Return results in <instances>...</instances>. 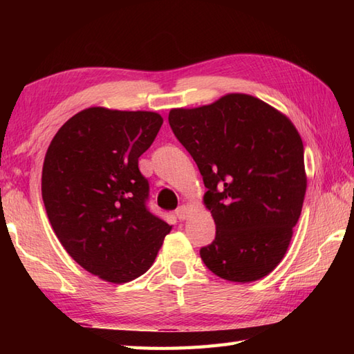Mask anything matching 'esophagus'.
Masks as SVG:
<instances>
[{
	"mask_svg": "<svg viewBox=\"0 0 354 354\" xmlns=\"http://www.w3.org/2000/svg\"><path fill=\"white\" fill-rule=\"evenodd\" d=\"M175 214H176V217H178L179 221L187 219V216H189V207H187V205H181V207H179V208L176 209Z\"/></svg>",
	"mask_w": 354,
	"mask_h": 354,
	"instance_id": "1",
	"label": "esophagus"
}]
</instances>
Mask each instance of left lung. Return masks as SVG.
<instances>
[{
	"instance_id": "obj_1",
	"label": "left lung",
	"mask_w": 354,
	"mask_h": 354,
	"mask_svg": "<svg viewBox=\"0 0 354 354\" xmlns=\"http://www.w3.org/2000/svg\"><path fill=\"white\" fill-rule=\"evenodd\" d=\"M169 123L198 164L204 205L216 223L202 261L228 281L266 277L288 251L307 189L297 127L274 106L240 93L170 109Z\"/></svg>"
}]
</instances>
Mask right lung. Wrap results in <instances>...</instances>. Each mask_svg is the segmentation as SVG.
<instances>
[{"mask_svg": "<svg viewBox=\"0 0 354 354\" xmlns=\"http://www.w3.org/2000/svg\"><path fill=\"white\" fill-rule=\"evenodd\" d=\"M162 117L93 106L64 123L42 167V201L70 257L104 281L122 284L153 265L171 227L149 213L138 158Z\"/></svg>", "mask_w": 354, "mask_h": 354, "instance_id": "add662e5", "label": "right lung"}]
</instances>
